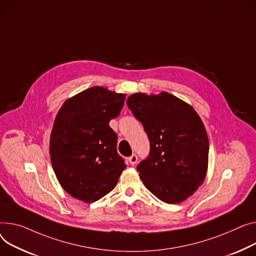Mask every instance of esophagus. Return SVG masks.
I'll list each match as a JSON object with an SVG mask.
<instances>
[{
    "label": "esophagus",
    "instance_id": "esophagus-1",
    "mask_svg": "<svg viewBox=\"0 0 256 256\" xmlns=\"http://www.w3.org/2000/svg\"><path fill=\"white\" fill-rule=\"evenodd\" d=\"M128 162H130V164H132V166L137 164V162H138V156H137V154H132V156H130V158H128Z\"/></svg>",
    "mask_w": 256,
    "mask_h": 256
}]
</instances>
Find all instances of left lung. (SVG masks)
I'll use <instances>...</instances> for the list:
<instances>
[{
	"instance_id": "obj_1",
	"label": "left lung",
	"mask_w": 256,
	"mask_h": 256,
	"mask_svg": "<svg viewBox=\"0 0 256 256\" xmlns=\"http://www.w3.org/2000/svg\"><path fill=\"white\" fill-rule=\"evenodd\" d=\"M126 104L143 124L150 152L137 170L146 188L166 204L192 196L206 177L209 140L194 109L166 92L134 94Z\"/></svg>"
}]
</instances>
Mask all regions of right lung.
<instances>
[{
    "label": "right lung",
    "mask_w": 256,
    "mask_h": 256,
    "mask_svg": "<svg viewBox=\"0 0 256 256\" xmlns=\"http://www.w3.org/2000/svg\"><path fill=\"white\" fill-rule=\"evenodd\" d=\"M126 94L90 88L64 102L50 136V158L62 188L94 202L116 186L126 168L118 154L117 134L109 126L120 114Z\"/></svg>",
    "instance_id": "1"
}]
</instances>
